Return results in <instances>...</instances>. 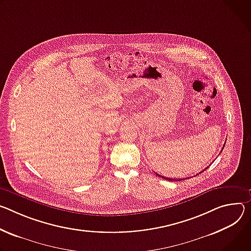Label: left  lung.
<instances>
[{
    "instance_id": "obj_1",
    "label": "left lung",
    "mask_w": 251,
    "mask_h": 251,
    "mask_svg": "<svg viewBox=\"0 0 251 251\" xmlns=\"http://www.w3.org/2000/svg\"><path fill=\"white\" fill-rule=\"evenodd\" d=\"M225 149V146H224V148H222V150ZM208 168V166H207ZM207 168H205V170H207ZM205 170H203V171H201L199 175H201L202 172H204ZM156 176H160L161 178H163V179H165V180H170V181H181V180H184V179H186V178H170V177H164V176H159V175H157V174H155ZM188 178V177H187Z\"/></svg>"
}]
</instances>
